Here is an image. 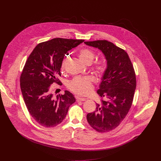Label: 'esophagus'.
<instances>
[{
    "mask_svg": "<svg viewBox=\"0 0 161 161\" xmlns=\"http://www.w3.org/2000/svg\"><path fill=\"white\" fill-rule=\"evenodd\" d=\"M76 101L79 102V101H85L86 100L85 98H83V97H76Z\"/></svg>",
    "mask_w": 161,
    "mask_h": 161,
    "instance_id": "34e87169",
    "label": "esophagus"
}]
</instances>
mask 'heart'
<instances>
[{
  "instance_id": "heart-1",
  "label": "heart",
  "mask_w": 161,
  "mask_h": 161,
  "mask_svg": "<svg viewBox=\"0 0 161 161\" xmlns=\"http://www.w3.org/2000/svg\"><path fill=\"white\" fill-rule=\"evenodd\" d=\"M78 56L82 62L85 64H90L95 57L94 52L88 48H82L79 51ZM66 58H64L61 64V69H64ZM107 63L105 60L101 59L95 62L94 69L100 75H104L107 70ZM94 78L91 76L75 77L68 83V88L73 92L80 95L88 94L93 89L92 83Z\"/></svg>"
}]
</instances>
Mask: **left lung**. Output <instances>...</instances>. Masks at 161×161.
I'll list each match as a JSON object with an SVG mask.
<instances>
[{"label": "left lung", "instance_id": "8db88e82", "mask_svg": "<svg viewBox=\"0 0 161 161\" xmlns=\"http://www.w3.org/2000/svg\"><path fill=\"white\" fill-rule=\"evenodd\" d=\"M85 44L99 49L107 61V70L97 91L102 99L96 103V110L86 115L92 127L107 132L120 125L131 107L136 87L135 72L128 54L113 43L98 40Z\"/></svg>", "mask_w": 161, "mask_h": 161}]
</instances>
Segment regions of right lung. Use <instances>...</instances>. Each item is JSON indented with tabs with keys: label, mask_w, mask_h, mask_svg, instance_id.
<instances>
[{
	"label": "right lung",
	"mask_w": 161,
	"mask_h": 161,
	"mask_svg": "<svg viewBox=\"0 0 161 161\" xmlns=\"http://www.w3.org/2000/svg\"><path fill=\"white\" fill-rule=\"evenodd\" d=\"M82 39L55 38L38 44L29 55L20 76V88L27 108L41 125L52 127L60 124L69 108L76 101L67 90L53 96L50 86L61 85V64L65 54L83 42Z\"/></svg>",
	"instance_id": "add662e5"
}]
</instances>
